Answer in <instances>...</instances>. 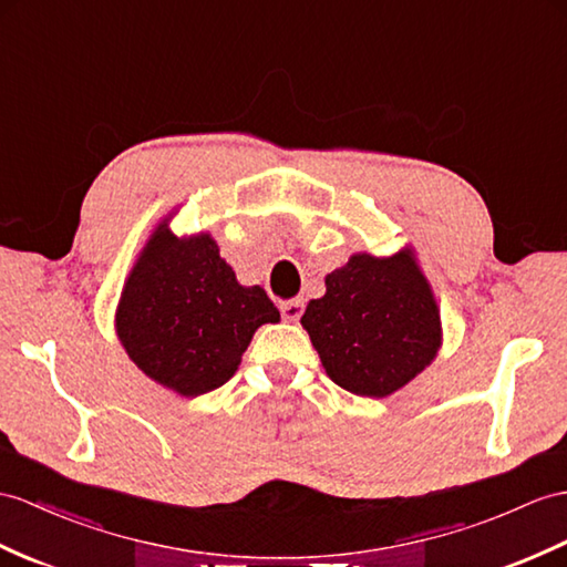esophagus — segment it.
<instances>
[{"label": "esophagus", "mask_w": 567, "mask_h": 567, "mask_svg": "<svg viewBox=\"0 0 567 567\" xmlns=\"http://www.w3.org/2000/svg\"><path fill=\"white\" fill-rule=\"evenodd\" d=\"M302 310H306V300H302V298H293V300L281 302V315H284V320H288V322H298Z\"/></svg>", "instance_id": "1"}]
</instances>
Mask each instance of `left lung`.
<instances>
[{"label": "left lung", "instance_id": "left-lung-1", "mask_svg": "<svg viewBox=\"0 0 567 567\" xmlns=\"http://www.w3.org/2000/svg\"><path fill=\"white\" fill-rule=\"evenodd\" d=\"M324 286L300 324L339 388L382 399L431 365L443 341L440 310L409 247L392 257L353 255Z\"/></svg>", "mask_w": 567, "mask_h": 567}]
</instances>
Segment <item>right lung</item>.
<instances>
[{
    "mask_svg": "<svg viewBox=\"0 0 567 567\" xmlns=\"http://www.w3.org/2000/svg\"><path fill=\"white\" fill-rule=\"evenodd\" d=\"M279 317L265 288L238 284L209 233L177 238L165 218L122 288L115 329L151 380L199 396L236 375L257 327Z\"/></svg>",
    "mask_w": 567,
    "mask_h": 567,
    "instance_id": "1",
    "label": "right lung"
}]
</instances>
